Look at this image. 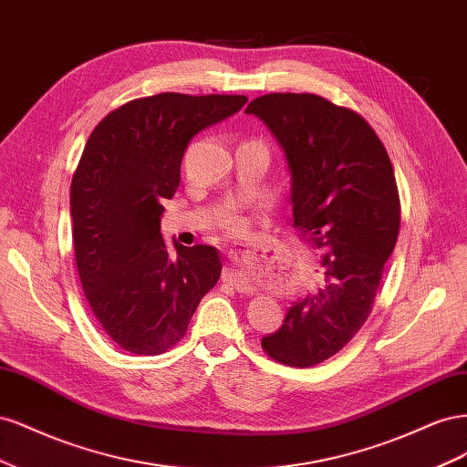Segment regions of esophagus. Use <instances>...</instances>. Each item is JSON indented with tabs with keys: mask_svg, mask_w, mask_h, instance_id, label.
<instances>
[{
	"mask_svg": "<svg viewBox=\"0 0 467 467\" xmlns=\"http://www.w3.org/2000/svg\"><path fill=\"white\" fill-rule=\"evenodd\" d=\"M230 282L235 286V290L242 294H253V290H255V286H253V282L247 276V271L244 265H234L232 273H230Z\"/></svg>",
	"mask_w": 467,
	"mask_h": 467,
	"instance_id": "obj_1",
	"label": "esophagus"
}]
</instances>
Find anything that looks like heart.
<instances>
[{"label": "heart", "mask_w": 467, "mask_h": 467, "mask_svg": "<svg viewBox=\"0 0 467 467\" xmlns=\"http://www.w3.org/2000/svg\"><path fill=\"white\" fill-rule=\"evenodd\" d=\"M225 228H228L230 232H242L244 228H245V223H244V220L242 218H237V216H230L228 220H225Z\"/></svg>", "instance_id": "1"}]
</instances>
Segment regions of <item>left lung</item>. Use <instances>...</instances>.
<instances>
[{
	"mask_svg": "<svg viewBox=\"0 0 467 467\" xmlns=\"http://www.w3.org/2000/svg\"><path fill=\"white\" fill-rule=\"evenodd\" d=\"M245 112L285 150L294 228L325 251L323 285L261 338L273 360L307 368L337 355L372 312L400 234L398 182L381 140L352 109L314 93H268Z\"/></svg>",
	"mask_w": 467,
	"mask_h": 467,
	"instance_id": "obj_1",
	"label": "left lung"
}]
</instances>
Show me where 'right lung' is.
<instances>
[{
    "instance_id": "1",
    "label": "right lung",
    "mask_w": 467,
    "mask_h": 467,
    "mask_svg": "<svg viewBox=\"0 0 467 467\" xmlns=\"http://www.w3.org/2000/svg\"><path fill=\"white\" fill-rule=\"evenodd\" d=\"M245 103L160 93L124 103L91 132L69 189L76 265L93 316L120 348L151 357L177 345L218 282L216 247L167 249L161 202L179 187L192 136Z\"/></svg>"
}]
</instances>
